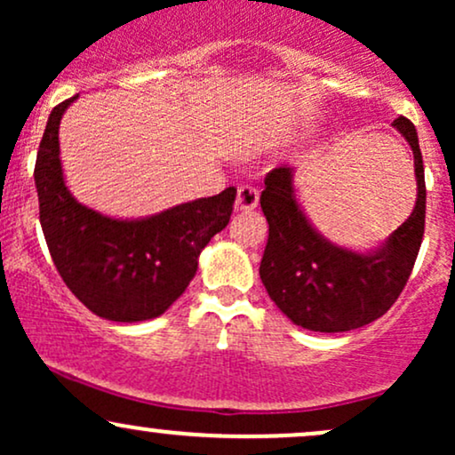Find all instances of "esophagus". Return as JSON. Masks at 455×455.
<instances>
[{
  "label": "esophagus",
  "mask_w": 455,
  "mask_h": 455,
  "mask_svg": "<svg viewBox=\"0 0 455 455\" xmlns=\"http://www.w3.org/2000/svg\"><path fill=\"white\" fill-rule=\"evenodd\" d=\"M259 205V190L252 186H239L237 188V198H235V207L237 210H254Z\"/></svg>",
  "instance_id": "34e87169"
}]
</instances>
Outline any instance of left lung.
I'll list each match as a JSON object with an SVG mask.
<instances>
[{
  "label": "left lung",
  "mask_w": 455,
  "mask_h": 455,
  "mask_svg": "<svg viewBox=\"0 0 455 455\" xmlns=\"http://www.w3.org/2000/svg\"><path fill=\"white\" fill-rule=\"evenodd\" d=\"M394 128L412 149L417 203L409 220L374 252L340 248L315 231L295 198L291 166H278L265 177L260 207L269 237L259 274L271 299L295 325L351 331L383 316L406 286L424 239L426 180L415 126L398 117Z\"/></svg>",
  "instance_id": "left-lung-1"
}]
</instances>
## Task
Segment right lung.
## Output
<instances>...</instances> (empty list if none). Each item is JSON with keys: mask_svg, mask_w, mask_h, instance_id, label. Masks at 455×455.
<instances>
[{"mask_svg": "<svg viewBox=\"0 0 455 455\" xmlns=\"http://www.w3.org/2000/svg\"><path fill=\"white\" fill-rule=\"evenodd\" d=\"M51 111L36 158L40 224L61 280L87 310L115 323L160 316L195 278L198 254L231 218L237 190L181 203L143 220H115L81 205L64 184L60 122Z\"/></svg>", "mask_w": 455, "mask_h": 455, "instance_id": "right-lung-1", "label": "right lung"}]
</instances>
